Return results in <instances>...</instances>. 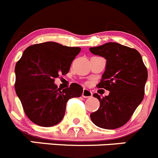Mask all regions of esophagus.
I'll list each match as a JSON object with an SVG mask.
<instances>
[{
    "label": "esophagus",
    "instance_id": "34e87169",
    "mask_svg": "<svg viewBox=\"0 0 158 158\" xmlns=\"http://www.w3.org/2000/svg\"><path fill=\"white\" fill-rule=\"evenodd\" d=\"M82 96L84 98H91L92 97V92L90 90L88 89H84L83 93H82Z\"/></svg>",
    "mask_w": 158,
    "mask_h": 158
}]
</instances>
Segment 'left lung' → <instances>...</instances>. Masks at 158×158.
Instances as JSON below:
<instances>
[{
    "instance_id": "left-lung-1",
    "label": "left lung",
    "mask_w": 158,
    "mask_h": 158,
    "mask_svg": "<svg viewBox=\"0 0 158 158\" xmlns=\"http://www.w3.org/2000/svg\"><path fill=\"white\" fill-rule=\"evenodd\" d=\"M94 55L106 58V67L97 88L109 91V94L101 98L100 107L90 115L97 127L114 130L125 125L144 97L148 70L142 56L136 49L116 43L91 47Z\"/></svg>"
}]
</instances>
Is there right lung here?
Wrapping results in <instances>:
<instances>
[{
  "instance_id": "right-lung-1",
  "label": "right lung",
  "mask_w": 158,
  "mask_h": 158,
  "mask_svg": "<svg viewBox=\"0 0 158 158\" xmlns=\"http://www.w3.org/2000/svg\"><path fill=\"white\" fill-rule=\"evenodd\" d=\"M80 47H69L54 42L28 46L15 65L16 94L25 115L40 127L55 126L63 119L67 101L81 96L83 88L72 83L60 89L54 84L60 74L70 70Z\"/></svg>"
}]
</instances>
